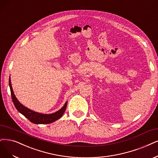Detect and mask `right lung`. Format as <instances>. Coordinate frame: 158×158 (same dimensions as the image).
Here are the masks:
<instances>
[{
    "label": "right lung",
    "instance_id": "right-lung-1",
    "mask_svg": "<svg viewBox=\"0 0 158 158\" xmlns=\"http://www.w3.org/2000/svg\"><path fill=\"white\" fill-rule=\"evenodd\" d=\"M9 85L10 88V91H11V98H12V101L15 108L19 113H21L23 115H24L27 119H28L34 124H39L51 123V122H53L57 120L58 119H59L63 115L64 112H65V110L67 106V102L64 104V106L61 109H60L58 111L55 113L50 114H44L34 112L33 110L25 107V106H23V105L20 103L17 100V99L16 98V97L15 96V94H14L12 87H11L10 77L9 79Z\"/></svg>",
    "mask_w": 158,
    "mask_h": 158
}]
</instances>
